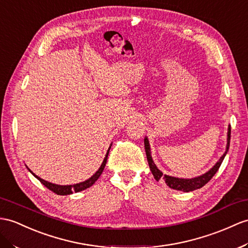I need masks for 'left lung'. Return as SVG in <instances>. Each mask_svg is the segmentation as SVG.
Returning <instances> with one entry per match:
<instances>
[{"instance_id": "obj_1", "label": "left lung", "mask_w": 248, "mask_h": 248, "mask_svg": "<svg viewBox=\"0 0 248 248\" xmlns=\"http://www.w3.org/2000/svg\"><path fill=\"white\" fill-rule=\"evenodd\" d=\"M229 142H231V126L228 127V132H227V147H226V152L225 154L221 156V159L217 162V164L211 168L209 171H207L206 173L202 174L200 177H197L194 179H179V178H174V177H170L166 176V174H163L159 170L158 167L155 166V164L153 161L152 155H150V148H149V143L147 138L144 139V144H145V152H146V156H147V161L148 164L150 167V170H152L154 177L156 181L162 180L167 184V186H170V188L177 189V190H183V191H192L198 188H201L202 186H204L206 184L208 181L213 178L216 172L218 171V170L220 168L223 160H224L225 155L228 152L229 148Z\"/></svg>"}]
</instances>
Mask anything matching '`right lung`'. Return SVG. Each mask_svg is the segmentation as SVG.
<instances>
[{
	"label": "right lung",
	"instance_id": "1",
	"mask_svg": "<svg viewBox=\"0 0 248 248\" xmlns=\"http://www.w3.org/2000/svg\"><path fill=\"white\" fill-rule=\"evenodd\" d=\"M109 148H110V147H109ZM108 153H109V149H108L107 155H106V156H105V159H104L103 163H102L101 167L99 168V170L96 171L92 178L88 179V180H86V181H84V182H82V183L75 184V185H66V186H63V185H56V184L49 183V182H47V181H45V180H43V179L39 178L38 176H35L34 173H32V174H33V176H34L35 178H37V179L40 181V182H41L42 184H43L44 186H46L48 189L51 190V191H53L54 194L60 195V196L70 195V194H72V192H78V191H82V190H84V189L88 188V187L93 186V184L95 182L96 180L99 179V177L101 176V173L103 172V170H104V167H105V165H106V162H107Z\"/></svg>",
	"mask_w": 248,
	"mask_h": 248
}]
</instances>
